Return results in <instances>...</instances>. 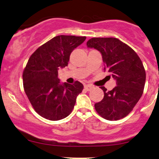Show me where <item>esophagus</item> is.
<instances>
[{
    "instance_id": "esophagus-1",
    "label": "esophagus",
    "mask_w": 159,
    "mask_h": 159,
    "mask_svg": "<svg viewBox=\"0 0 159 159\" xmlns=\"http://www.w3.org/2000/svg\"><path fill=\"white\" fill-rule=\"evenodd\" d=\"M93 86L92 85H90V84H86V85H84V89L87 91H89V90H90L91 89L93 88Z\"/></svg>"
}]
</instances>
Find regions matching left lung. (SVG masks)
Returning <instances> with one entry per match:
<instances>
[{
    "label": "left lung",
    "mask_w": 159,
    "mask_h": 159,
    "mask_svg": "<svg viewBox=\"0 0 159 159\" xmlns=\"http://www.w3.org/2000/svg\"><path fill=\"white\" fill-rule=\"evenodd\" d=\"M87 45L101 52L104 71L110 72L116 81V87L112 90L107 91L105 87H101L104 98L95 104V109L107 120L125 117L143 93L146 72L141 60L131 47L116 38H92Z\"/></svg>",
    "instance_id": "left-lung-1"
}]
</instances>
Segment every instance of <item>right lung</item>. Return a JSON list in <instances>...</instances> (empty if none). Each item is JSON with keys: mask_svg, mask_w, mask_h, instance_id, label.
Segmentation results:
<instances>
[{"mask_svg": "<svg viewBox=\"0 0 159 159\" xmlns=\"http://www.w3.org/2000/svg\"><path fill=\"white\" fill-rule=\"evenodd\" d=\"M86 36L60 35L42 45L31 54L23 71V86L32 107L43 117L60 120L73 110L84 86L60 83L58 69L68 65L69 56Z\"/></svg>", "mask_w": 159, "mask_h": 159, "instance_id": "add662e5", "label": "right lung"}]
</instances>
